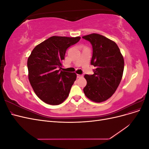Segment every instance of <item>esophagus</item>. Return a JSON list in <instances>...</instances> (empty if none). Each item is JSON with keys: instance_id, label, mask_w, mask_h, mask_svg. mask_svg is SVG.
I'll return each instance as SVG.
<instances>
[{"instance_id": "obj_1", "label": "esophagus", "mask_w": 149, "mask_h": 149, "mask_svg": "<svg viewBox=\"0 0 149 149\" xmlns=\"http://www.w3.org/2000/svg\"><path fill=\"white\" fill-rule=\"evenodd\" d=\"M83 74H77V77L78 78H81V77H83Z\"/></svg>"}]
</instances>
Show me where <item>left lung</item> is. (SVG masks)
Returning a JSON list of instances; mask_svg holds the SVG:
<instances>
[{
    "instance_id": "8db88e82",
    "label": "left lung",
    "mask_w": 149,
    "mask_h": 149,
    "mask_svg": "<svg viewBox=\"0 0 149 149\" xmlns=\"http://www.w3.org/2000/svg\"><path fill=\"white\" fill-rule=\"evenodd\" d=\"M82 38L92 45L91 64L96 67L93 74L84 75L87 84L84 93L95 102L105 101L113 95L123 78V56L117 44L104 36L92 33Z\"/></svg>"
}]
</instances>
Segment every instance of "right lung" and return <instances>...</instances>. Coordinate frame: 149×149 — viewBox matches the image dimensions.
Listing matches in <instances>:
<instances>
[{"label":"right lung","mask_w":149,"mask_h":149,"mask_svg":"<svg viewBox=\"0 0 149 149\" xmlns=\"http://www.w3.org/2000/svg\"><path fill=\"white\" fill-rule=\"evenodd\" d=\"M81 37L53 36L36 46L27 60L29 79L35 93L43 102L58 105L69 96L75 73L61 70L67 48Z\"/></svg>","instance_id":"obj_1"}]
</instances>
